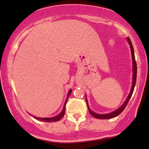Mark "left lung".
Segmentation results:
<instances>
[{
  "mask_svg": "<svg viewBox=\"0 0 149 149\" xmlns=\"http://www.w3.org/2000/svg\"><path fill=\"white\" fill-rule=\"evenodd\" d=\"M127 41L129 42L130 45V48H131V52H132V62H133V82H132V88H131V91L128 95V96L126 99V100L125 101V102L123 104V105L121 106V107L119 108L117 110H116L114 112H112L111 113L109 114H103V115H100V114H97L94 113V112L91 111V109H89L88 104H87V100L86 99V103H87V108H88L89 112L90 113L91 115L93 116V117L96 118V119H112V118L116 117L117 116L120 115L125 108L127 106L128 102L130 101V98H131L132 93L134 92V87H135V85H136V76H137V65H136V62L135 60V56H134V48L133 46H132V43L130 40V38L127 37Z\"/></svg>",
  "mask_w": 149,
  "mask_h": 149,
  "instance_id": "obj_1",
  "label": "left lung"
}]
</instances>
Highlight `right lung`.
Segmentation results:
<instances>
[{
	"label": "right lung",
	"mask_w": 149,
	"mask_h": 149,
	"mask_svg": "<svg viewBox=\"0 0 149 149\" xmlns=\"http://www.w3.org/2000/svg\"><path fill=\"white\" fill-rule=\"evenodd\" d=\"M72 92V89H70L68 91V96H67V98L66 100V102H65L64 103V108H63L62 111L61 113L59 114L58 115L56 116V117H51V118H40V117H34V116H32L34 118H35L37 120H39V121H47V122H56V121H58L59 120L62 119V118L64 117V113H65V108H66V102L67 101H68V99L69 96H70V93Z\"/></svg>",
	"instance_id": "add662e5"
}]
</instances>
